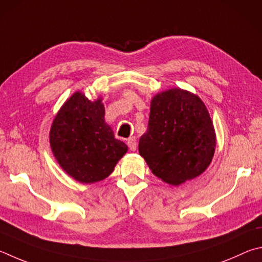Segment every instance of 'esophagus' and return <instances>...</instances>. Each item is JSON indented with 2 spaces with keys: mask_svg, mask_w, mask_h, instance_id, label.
<instances>
[{
  "mask_svg": "<svg viewBox=\"0 0 262 262\" xmlns=\"http://www.w3.org/2000/svg\"><path fill=\"white\" fill-rule=\"evenodd\" d=\"M127 146H128V148L132 150V152H135V150L137 149V140L135 137H131V138L127 139Z\"/></svg>",
  "mask_w": 262,
  "mask_h": 262,
  "instance_id": "esophagus-1",
  "label": "esophagus"
}]
</instances>
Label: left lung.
Here are the masks:
<instances>
[{"instance_id": "8db88e82", "label": "left lung", "mask_w": 262, "mask_h": 262, "mask_svg": "<svg viewBox=\"0 0 262 262\" xmlns=\"http://www.w3.org/2000/svg\"><path fill=\"white\" fill-rule=\"evenodd\" d=\"M216 135L198 95L170 89L153 96L139 154L159 180L178 186L201 175L212 162Z\"/></svg>"}]
</instances>
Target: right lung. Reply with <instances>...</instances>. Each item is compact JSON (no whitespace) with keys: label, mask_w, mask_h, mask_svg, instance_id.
Instances as JSON below:
<instances>
[{"label":"right lung","mask_w":262,"mask_h":262,"mask_svg":"<svg viewBox=\"0 0 262 262\" xmlns=\"http://www.w3.org/2000/svg\"><path fill=\"white\" fill-rule=\"evenodd\" d=\"M102 98L89 100L75 92L54 117L50 148L64 171L85 184L103 181L127 152L104 121Z\"/></svg>","instance_id":"obj_1"}]
</instances>
